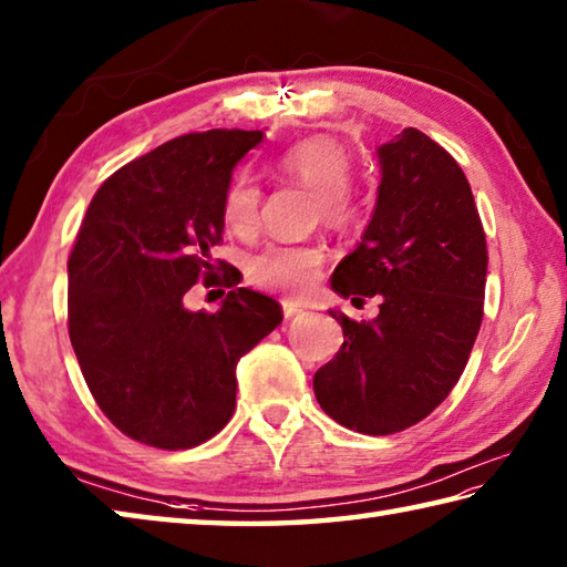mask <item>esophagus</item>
Masks as SVG:
<instances>
[{
  "instance_id": "1",
  "label": "esophagus",
  "mask_w": 567,
  "mask_h": 567,
  "mask_svg": "<svg viewBox=\"0 0 567 567\" xmlns=\"http://www.w3.org/2000/svg\"><path fill=\"white\" fill-rule=\"evenodd\" d=\"M282 312H285V319H292V317H300L305 310L292 300H282Z\"/></svg>"
}]
</instances>
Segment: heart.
Masks as SVG:
<instances>
[{"mask_svg":"<svg viewBox=\"0 0 567 567\" xmlns=\"http://www.w3.org/2000/svg\"><path fill=\"white\" fill-rule=\"evenodd\" d=\"M277 171L315 193L319 218L334 228L354 220L357 205L349 195L352 158L337 141L315 136L295 143L277 158ZM260 213V190L248 176H238L225 190L223 220L235 235H250ZM324 262V248L317 243H270L248 260V280L265 290L300 295L310 287Z\"/></svg>","mask_w":567,"mask_h":567,"instance_id":"1","label":"heart"}]
</instances>
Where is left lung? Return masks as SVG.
I'll list each match as a JSON object with an SVG mask.
<instances>
[{"label":"left lung","instance_id":"obj_1","mask_svg":"<svg viewBox=\"0 0 567 567\" xmlns=\"http://www.w3.org/2000/svg\"><path fill=\"white\" fill-rule=\"evenodd\" d=\"M377 208L362 243L337 265L332 290L352 302L377 297L379 315L344 332L317 369L327 416L359 434L386 436L426 419L466 369L483 319L486 233L471 185L449 151L404 128L377 151Z\"/></svg>","mask_w":567,"mask_h":567}]
</instances>
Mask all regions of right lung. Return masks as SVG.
<instances>
[{"instance_id": "1", "label": "right lung", "mask_w": 567, "mask_h": 567, "mask_svg": "<svg viewBox=\"0 0 567 567\" xmlns=\"http://www.w3.org/2000/svg\"><path fill=\"white\" fill-rule=\"evenodd\" d=\"M260 141L262 131L185 133L106 178L81 220L71 347L99 409L138 444L178 451L218 434L240 357L282 322L272 297L235 287L240 277L210 255L235 163ZM198 279L231 287L218 313L184 307Z\"/></svg>"}]
</instances>
